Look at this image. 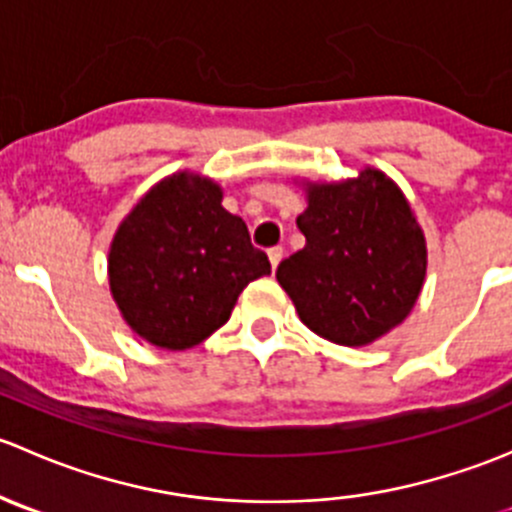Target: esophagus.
I'll return each instance as SVG.
<instances>
[{"label": "esophagus", "mask_w": 512, "mask_h": 512, "mask_svg": "<svg viewBox=\"0 0 512 512\" xmlns=\"http://www.w3.org/2000/svg\"><path fill=\"white\" fill-rule=\"evenodd\" d=\"M282 255H285V250H282V247H270V250H267V257H270V265L275 267V270H277V265H280V262H282Z\"/></svg>", "instance_id": "1"}]
</instances>
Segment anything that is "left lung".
Instances as JSON below:
<instances>
[{"mask_svg": "<svg viewBox=\"0 0 512 512\" xmlns=\"http://www.w3.org/2000/svg\"><path fill=\"white\" fill-rule=\"evenodd\" d=\"M307 245L277 267L299 319L342 347L399 327L426 277V237L399 185L376 168L342 183H307L297 218Z\"/></svg>", "mask_w": 512, "mask_h": 512, "instance_id": "1", "label": "left lung"}]
</instances>
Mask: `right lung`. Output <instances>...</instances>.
Listing matches in <instances>:
<instances>
[{
  "instance_id": "obj_1",
  "label": "right lung",
  "mask_w": 512,
  "mask_h": 512,
  "mask_svg": "<svg viewBox=\"0 0 512 512\" xmlns=\"http://www.w3.org/2000/svg\"><path fill=\"white\" fill-rule=\"evenodd\" d=\"M270 275L223 190L198 173L153 185L108 250V285L128 327L153 347L183 352L230 319L240 292Z\"/></svg>"
}]
</instances>
